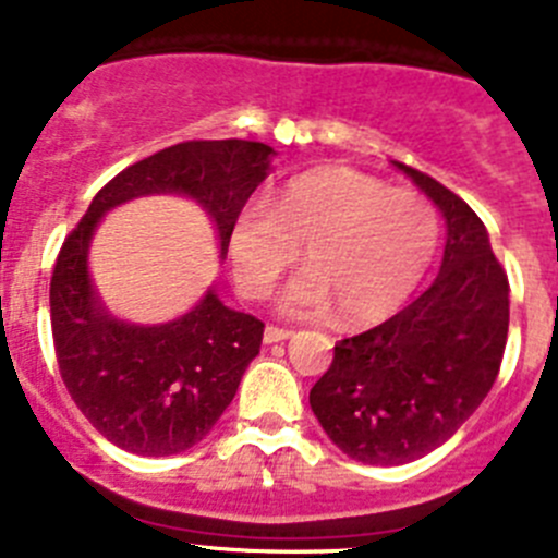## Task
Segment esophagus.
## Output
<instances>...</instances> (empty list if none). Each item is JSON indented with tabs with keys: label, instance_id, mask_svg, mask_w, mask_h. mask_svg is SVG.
<instances>
[{
	"label": "esophagus",
	"instance_id": "obj_1",
	"mask_svg": "<svg viewBox=\"0 0 558 558\" xmlns=\"http://www.w3.org/2000/svg\"><path fill=\"white\" fill-rule=\"evenodd\" d=\"M265 343H279V340H288L290 338V329H284V327H274V324H270V327H265Z\"/></svg>",
	"mask_w": 558,
	"mask_h": 558
}]
</instances>
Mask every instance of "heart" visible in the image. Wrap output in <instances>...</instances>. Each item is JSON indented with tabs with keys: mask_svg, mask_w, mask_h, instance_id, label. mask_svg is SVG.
Segmentation results:
<instances>
[{
	"mask_svg": "<svg viewBox=\"0 0 558 558\" xmlns=\"http://www.w3.org/2000/svg\"><path fill=\"white\" fill-rule=\"evenodd\" d=\"M438 215L425 195L391 190L354 167L295 175L276 204L254 198L229 229L234 282L263 299L307 243L310 268L279 295L290 315H327L349 324L391 315L418 288L438 251Z\"/></svg>",
	"mask_w": 558,
	"mask_h": 558,
	"instance_id": "b5f03b06",
	"label": "heart"
}]
</instances>
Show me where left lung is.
Wrapping results in <instances>:
<instances>
[{
	"mask_svg": "<svg viewBox=\"0 0 558 558\" xmlns=\"http://www.w3.org/2000/svg\"><path fill=\"white\" fill-rule=\"evenodd\" d=\"M399 170L445 215L441 270L388 322L338 340L332 366L310 391L335 445L377 466L445 445L495 386L509 335V276L483 220L425 172Z\"/></svg>",
	"mask_w": 558,
	"mask_h": 558,
	"instance_id": "obj_1",
	"label": "left lung"
}]
</instances>
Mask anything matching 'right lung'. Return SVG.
<instances>
[{"label": "right lung", "mask_w": 558, "mask_h": 558, "mask_svg": "<svg viewBox=\"0 0 558 558\" xmlns=\"http://www.w3.org/2000/svg\"><path fill=\"white\" fill-rule=\"evenodd\" d=\"M274 147L245 140H192L125 167L95 195L69 231L49 282L58 372L97 433L136 456H175L215 427L265 324L206 293L186 315L159 327L122 324L97 304L88 279V240L113 206L150 192L198 201L218 226L220 254L251 192L268 175Z\"/></svg>", "instance_id": "add662e5"}]
</instances>
